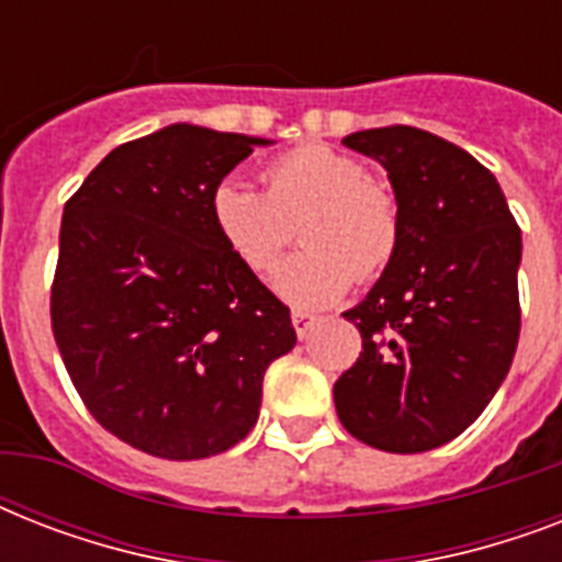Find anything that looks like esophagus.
Wrapping results in <instances>:
<instances>
[{
	"label": "esophagus",
	"mask_w": 562,
	"mask_h": 562,
	"mask_svg": "<svg viewBox=\"0 0 562 562\" xmlns=\"http://www.w3.org/2000/svg\"><path fill=\"white\" fill-rule=\"evenodd\" d=\"M291 324H294V329H297L300 338H306V335L312 333V326L317 324V317L308 315V312H303V308H294V312H291Z\"/></svg>",
	"instance_id": "1"
}]
</instances>
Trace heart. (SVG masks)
<instances>
[{"label": "heart", "mask_w": 562, "mask_h": 562, "mask_svg": "<svg viewBox=\"0 0 562 562\" xmlns=\"http://www.w3.org/2000/svg\"><path fill=\"white\" fill-rule=\"evenodd\" d=\"M262 189L221 180L210 194L215 233L247 271H271L300 224L303 254L273 273L297 308L333 306L352 282L379 280L400 254V203L356 154L303 143L265 162Z\"/></svg>", "instance_id": "b5f03b06"}]
</instances>
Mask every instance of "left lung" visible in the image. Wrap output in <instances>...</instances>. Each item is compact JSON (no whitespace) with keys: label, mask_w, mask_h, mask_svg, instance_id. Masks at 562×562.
Instances as JSON below:
<instances>
[{"label":"left lung","mask_w":562,"mask_h":562,"mask_svg":"<svg viewBox=\"0 0 562 562\" xmlns=\"http://www.w3.org/2000/svg\"><path fill=\"white\" fill-rule=\"evenodd\" d=\"M387 169L402 241L359 306V361L335 382L356 440L414 454L470 428L505 382L522 326V233L475 157L408 125L344 136Z\"/></svg>","instance_id":"obj_1"}]
</instances>
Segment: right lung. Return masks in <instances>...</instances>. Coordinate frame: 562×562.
<instances>
[{
  "instance_id": "1",
  "label": "right lung",
  "mask_w": 562,
  "mask_h": 562,
  "mask_svg": "<svg viewBox=\"0 0 562 562\" xmlns=\"http://www.w3.org/2000/svg\"><path fill=\"white\" fill-rule=\"evenodd\" d=\"M245 134L169 125L113 148L66 201L52 333L87 411L169 461L227 452L297 344L289 306L215 233L210 194Z\"/></svg>"
}]
</instances>
